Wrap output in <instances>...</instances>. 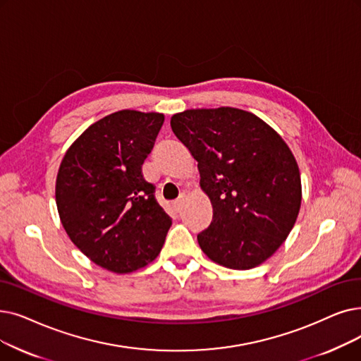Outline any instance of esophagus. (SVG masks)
<instances>
[{"label": "esophagus", "instance_id": "obj_1", "mask_svg": "<svg viewBox=\"0 0 361 361\" xmlns=\"http://www.w3.org/2000/svg\"><path fill=\"white\" fill-rule=\"evenodd\" d=\"M183 207H184V197L181 196L178 200H176V202H174V205H172V208H174V211H176V212H181Z\"/></svg>", "mask_w": 361, "mask_h": 361}]
</instances>
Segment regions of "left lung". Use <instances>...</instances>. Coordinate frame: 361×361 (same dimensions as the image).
<instances>
[{
    "label": "left lung",
    "instance_id": "8db88e82",
    "mask_svg": "<svg viewBox=\"0 0 361 361\" xmlns=\"http://www.w3.org/2000/svg\"><path fill=\"white\" fill-rule=\"evenodd\" d=\"M171 128L197 161L212 221L197 234L205 255L223 267L249 270L267 261L300 214V168L269 123L236 107L189 109Z\"/></svg>",
    "mask_w": 361,
    "mask_h": 361
}]
</instances>
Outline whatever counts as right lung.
Here are the masks:
<instances>
[{
	"instance_id": "right-lung-1",
	"label": "right lung",
	"mask_w": 361,
	"mask_h": 361,
	"mask_svg": "<svg viewBox=\"0 0 361 361\" xmlns=\"http://www.w3.org/2000/svg\"><path fill=\"white\" fill-rule=\"evenodd\" d=\"M165 116L119 111L78 137L56 178L60 221L73 245L99 267L118 274L159 255L172 224L142 174Z\"/></svg>"
}]
</instances>
